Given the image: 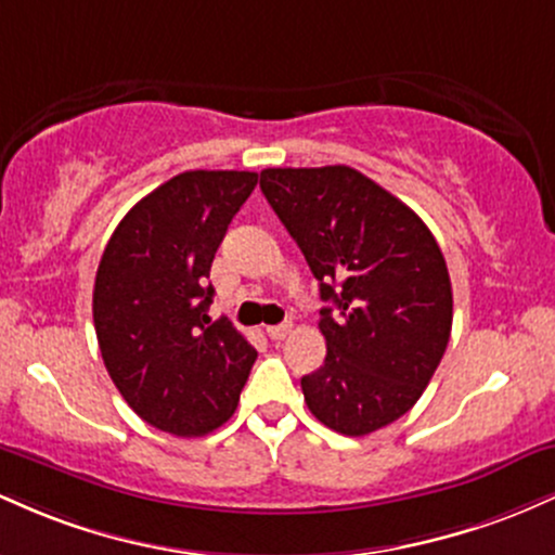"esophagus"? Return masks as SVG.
I'll return each instance as SVG.
<instances>
[{
  "label": "esophagus",
  "mask_w": 555,
  "mask_h": 555,
  "mask_svg": "<svg viewBox=\"0 0 555 555\" xmlns=\"http://www.w3.org/2000/svg\"><path fill=\"white\" fill-rule=\"evenodd\" d=\"M289 331H292V323L286 321V323H279V326H269V328H266V334H269L273 341H279V339H284Z\"/></svg>",
  "instance_id": "obj_1"
}]
</instances>
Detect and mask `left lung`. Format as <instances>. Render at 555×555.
I'll return each mask as SVG.
<instances>
[{"label": "left lung", "instance_id": "8db88e82", "mask_svg": "<svg viewBox=\"0 0 555 555\" xmlns=\"http://www.w3.org/2000/svg\"><path fill=\"white\" fill-rule=\"evenodd\" d=\"M260 190L321 284L326 360L302 375L308 410L367 436L415 406L451 336L441 247L410 206L352 167L263 169Z\"/></svg>", "mask_w": 555, "mask_h": 555}]
</instances>
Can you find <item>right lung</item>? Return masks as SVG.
Here are the masks:
<instances>
[{"label":"right lung","instance_id":"add662e5","mask_svg":"<svg viewBox=\"0 0 555 555\" xmlns=\"http://www.w3.org/2000/svg\"><path fill=\"white\" fill-rule=\"evenodd\" d=\"M256 171H182L127 211L95 271L93 326L114 386L171 436H206L234 415L258 352L211 321L208 273Z\"/></svg>","mask_w":555,"mask_h":555}]
</instances>
